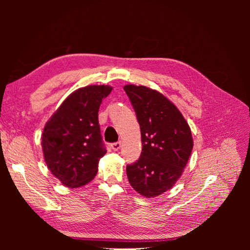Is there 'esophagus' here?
Here are the masks:
<instances>
[{
    "label": "esophagus",
    "instance_id": "1",
    "mask_svg": "<svg viewBox=\"0 0 250 250\" xmlns=\"http://www.w3.org/2000/svg\"><path fill=\"white\" fill-rule=\"evenodd\" d=\"M120 146H121L120 142H113V143H111V145H110V147H111L113 151H118L120 149Z\"/></svg>",
    "mask_w": 250,
    "mask_h": 250
}]
</instances>
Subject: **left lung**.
<instances>
[{"label": "left lung", "instance_id": "left-lung-1", "mask_svg": "<svg viewBox=\"0 0 250 250\" xmlns=\"http://www.w3.org/2000/svg\"><path fill=\"white\" fill-rule=\"evenodd\" d=\"M141 129L142 152L126 166L131 186L146 197L173 188L180 179L193 149L189 125L167 97L146 86L124 87Z\"/></svg>", "mask_w": 250, "mask_h": 250}]
</instances>
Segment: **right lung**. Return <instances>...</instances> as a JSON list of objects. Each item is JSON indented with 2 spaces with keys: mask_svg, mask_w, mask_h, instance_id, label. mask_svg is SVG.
Segmentation results:
<instances>
[{
  "mask_svg": "<svg viewBox=\"0 0 250 250\" xmlns=\"http://www.w3.org/2000/svg\"><path fill=\"white\" fill-rule=\"evenodd\" d=\"M112 88L95 84L80 88L64 100L46 122L42 147L47 167L67 188L83 186L96 176L105 154L98 111Z\"/></svg>",
  "mask_w": 250,
  "mask_h": 250,
  "instance_id": "add662e5",
  "label": "right lung"
}]
</instances>
